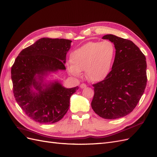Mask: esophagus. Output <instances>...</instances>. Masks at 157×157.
<instances>
[{
	"instance_id": "obj_1",
	"label": "esophagus",
	"mask_w": 157,
	"mask_h": 157,
	"mask_svg": "<svg viewBox=\"0 0 157 157\" xmlns=\"http://www.w3.org/2000/svg\"><path fill=\"white\" fill-rule=\"evenodd\" d=\"M87 87V86L86 84H84V83H82L81 86H80V88L81 89H84V88H86Z\"/></svg>"
}]
</instances>
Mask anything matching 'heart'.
<instances>
[{
  "mask_svg": "<svg viewBox=\"0 0 157 157\" xmlns=\"http://www.w3.org/2000/svg\"><path fill=\"white\" fill-rule=\"evenodd\" d=\"M116 48L113 42H89L71 54L70 74L79 76L82 70L89 82L104 80L110 74L115 59Z\"/></svg>",
  "mask_w": 157,
  "mask_h": 157,
  "instance_id": "b5f03b06",
  "label": "heart"
}]
</instances>
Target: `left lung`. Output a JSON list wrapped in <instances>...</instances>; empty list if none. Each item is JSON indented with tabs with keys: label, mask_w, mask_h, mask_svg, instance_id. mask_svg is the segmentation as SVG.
<instances>
[{
	"label": "left lung",
	"mask_w": 157,
	"mask_h": 157,
	"mask_svg": "<svg viewBox=\"0 0 157 157\" xmlns=\"http://www.w3.org/2000/svg\"><path fill=\"white\" fill-rule=\"evenodd\" d=\"M115 46L112 70L101 82L93 85L91 107L105 119H117L133 111L144 93L147 84L145 55L132 41L108 34L102 37Z\"/></svg>",
	"instance_id": "8db88e82"
}]
</instances>
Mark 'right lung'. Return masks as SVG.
Returning a JSON list of instances; mask_svg holds the SVG:
<instances>
[{
  "label": "right lung",
  "instance_id": "1",
  "mask_svg": "<svg viewBox=\"0 0 157 157\" xmlns=\"http://www.w3.org/2000/svg\"><path fill=\"white\" fill-rule=\"evenodd\" d=\"M71 41L41 38L22 50L11 69L17 103L31 119L40 124L59 122L69 109L70 97L78 87H64L51 74L65 70Z\"/></svg>",
  "mask_w": 157,
  "mask_h": 157
}]
</instances>
